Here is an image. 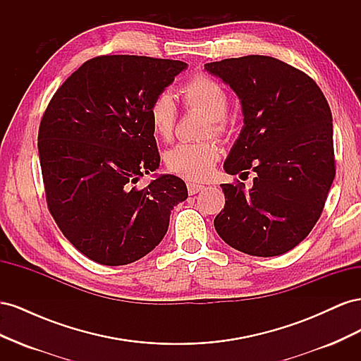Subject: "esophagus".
<instances>
[{
    "mask_svg": "<svg viewBox=\"0 0 361 361\" xmlns=\"http://www.w3.org/2000/svg\"><path fill=\"white\" fill-rule=\"evenodd\" d=\"M204 188H206L204 185H200V183H194V182H190V183H188V192H190L191 195L203 191Z\"/></svg>",
    "mask_w": 361,
    "mask_h": 361,
    "instance_id": "obj_1",
    "label": "esophagus"
}]
</instances>
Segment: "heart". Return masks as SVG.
I'll return each mask as SVG.
<instances>
[{
  "label": "heart",
  "instance_id": "1",
  "mask_svg": "<svg viewBox=\"0 0 361 361\" xmlns=\"http://www.w3.org/2000/svg\"><path fill=\"white\" fill-rule=\"evenodd\" d=\"M180 96L188 108H195L211 120L214 134L221 130L228 113V97L216 81L207 76H195L182 87ZM178 118V105L170 92H162L149 105V122L155 135L170 140ZM220 157L212 143H179L167 150V167L180 178L188 180H206L214 173Z\"/></svg>",
  "mask_w": 361,
  "mask_h": 361
}]
</instances>
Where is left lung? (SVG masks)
<instances>
[{"label": "left lung", "instance_id": "8db88e82", "mask_svg": "<svg viewBox=\"0 0 361 361\" xmlns=\"http://www.w3.org/2000/svg\"><path fill=\"white\" fill-rule=\"evenodd\" d=\"M241 102L244 125L224 171L256 173L253 187L221 183L224 209L216 233L243 253H288L318 221L336 174L333 117L316 82L290 64L267 56L204 64Z\"/></svg>", "mask_w": 361, "mask_h": 361}]
</instances>
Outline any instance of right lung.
Here are the masks:
<instances>
[{
  "label": "right lung",
  "mask_w": 361,
  "mask_h": 361,
  "mask_svg": "<svg viewBox=\"0 0 361 361\" xmlns=\"http://www.w3.org/2000/svg\"><path fill=\"white\" fill-rule=\"evenodd\" d=\"M188 68L179 60L102 56L85 61L54 94L39 129L47 200L63 235L101 265L133 264L169 231L187 200L185 182L159 169L149 105Z\"/></svg>",
  "instance_id": "right-lung-1"
}]
</instances>
